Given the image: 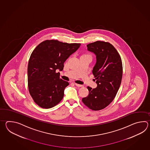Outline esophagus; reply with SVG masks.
<instances>
[{
  "label": "esophagus",
  "instance_id": "esophagus-1",
  "mask_svg": "<svg viewBox=\"0 0 150 150\" xmlns=\"http://www.w3.org/2000/svg\"><path fill=\"white\" fill-rule=\"evenodd\" d=\"M74 84H75V85L76 86H78V87H83V85H80V84H78V83H74Z\"/></svg>",
  "mask_w": 150,
  "mask_h": 150
}]
</instances>
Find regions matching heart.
I'll list each match as a JSON object with an SVG mask.
<instances>
[{"label":"heart","instance_id":"obj_1","mask_svg":"<svg viewBox=\"0 0 150 150\" xmlns=\"http://www.w3.org/2000/svg\"><path fill=\"white\" fill-rule=\"evenodd\" d=\"M82 56H90V55L89 54H84L82 55Z\"/></svg>","mask_w":150,"mask_h":150}]
</instances>
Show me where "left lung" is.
I'll list each match as a JSON object with an SVG mask.
<instances>
[{
    "label": "left lung",
    "mask_w": 150,
    "mask_h": 150,
    "mask_svg": "<svg viewBox=\"0 0 150 150\" xmlns=\"http://www.w3.org/2000/svg\"><path fill=\"white\" fill-rule=\"evenodd\" d=\"M87 50L96 55L93 69L97 87H87L89 94L83 98L85 105L93 110L105 108L113 101L121 83L123 67L121 58L114 47L109 42L96 41L87 45Z\"/></svg>",
    "instance_id": "1"
}]
</instances>
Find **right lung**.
Wrapping results in <instances>:
<instances>
[{
    "mask_svg": "<svg viewBox=\"0 0 150 150\" xmlns=\"http://www.w3.org/2000/svg\"><path fill=\"white\" fill-rule=\"evenodd\" d=\"M80 43L58 40L42 42L32 52L28 65L29 92L34 102L43 108H51L61 102L69 85L59 77L64 62L78 50Z\"/></svg>",
    "mask_w": 150,
    "mask_h": 150,
    "instance_id": "add662e5",
    "label": "right lung"
}]
</instances>
